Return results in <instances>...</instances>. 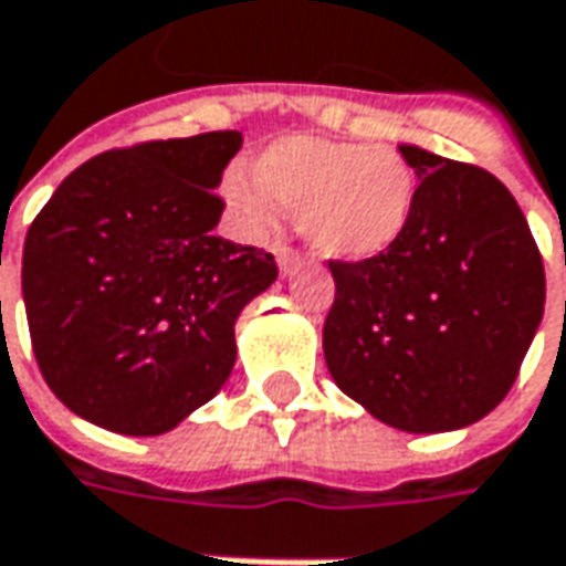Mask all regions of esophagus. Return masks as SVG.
Returning a JSON list of instances; mask_svg holds the SVG:
<instances>
[{
	"label": "esophagus",
	"instance_id": "34e87169",
	"mask_svg": "<svg viewBox=\"0 0 566 566\" xmlns=\"http://www.w3.org/2000/svg\"><path fill=\"white\" fill-rule=\"evenodd\" d=\"M275 256H279V265H282L284 275H291V272H294V269L301 265V253H297L294 247L279 244V247H275Z\"/></svg>",
	"mask_w": 566,
	"mask_h": 566
}]
</instances>
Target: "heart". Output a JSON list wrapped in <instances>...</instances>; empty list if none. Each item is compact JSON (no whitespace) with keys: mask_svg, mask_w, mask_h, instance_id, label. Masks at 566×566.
I'll return each instance as SVG.
<instances>
[{"mask_svg":"<svg viewBox=\"0 0 566 566\" xmlns=\"http://www.w3.org/2000/svg\"><path fill=\"white\" fill-rule=\"evenodd\" d=\"M253 181L231 178L228 200L269 224L272 203L297 212L306 241L332 260H369L398 241L417 203V178L391 147L284 137L253 163Z\"/></svg>","mask_w":566,"mask_h":566,"instance_id":"b5f03b06","label":"heart"}]
</instances>
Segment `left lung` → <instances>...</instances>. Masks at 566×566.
Returning a JSON list of instances; mask_svg holds the SVG:
<instances>
[{
	"instance_id": "obj_1",
	"label": "left lung",
	"mask_w": 566,
	"mask_h": 566,
	"mask_svg": "<svg viewBox=\"0 0 566 566\" xmlns=\"http://www.w3.org/2000/svg\"><path fill=\"white\" fill-rule=\"evenodd\" d=\"M417 203L395 244L328 260L322 347L347 398L403 432H448L495 410L545 306V265L511 190L473 163L400 147Z\"/></svg>"
}]
</instances>
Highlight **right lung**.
I'll use <instances>...</instances> for the list:
<instances>
[{
  "label": "right lung",
  "instance_id": "obj_1",
  "mask_svg": "<svg viewBox=\"0 0 566 566\" xmlns=\"http://www.w3.org/2000/svg\"><path fill=\"white\" fill-rule=\"evenodd\" d=\"M244 137L209 130L108 149L74 168L24 238L33 357L77 417L163 436L234 366V319L275 256L219 238L216 193Z\"/></svg>",
  "mask_w": 566,
  "mask_h": 566
}]
</instances>
